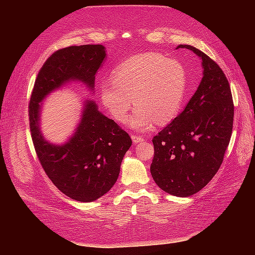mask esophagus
I'll list each match as a JSON object with an SVG mask.
<instances>
[{
    "label": "esophagus",
    "instance_id": "1",
    "mask_svg": "<svg viewBox=\"0 0 255 255\" xmlns=\"http://www.w3.org/2000/svg\"><path fill=\"white\" fill-rule=\"evenodd\" d=\"M132 139L135 143H138V142H141L143 141V137L142 136H137V135H132Z\"/></svg>",
    "mask_w": 255,
    "mask_h": 255
}]
</instances>
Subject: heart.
Returning <instances> with one entry per match:
<instances>
[{"label": "heart", "instance_id": "heart-1", "mask_svg": "<svg viewBox=\"0 0 255 255\" xmlns=\"http://www.w3.org/2000/svg\"><path fill=\"white\" fill-rule=\"evenodd\" d=\"M184 67L173 58L144 53L121 61L113 70V81L100 83V99L104 109L118 122H125L134 103L129 126L148 130L157 122L164 126L180 113L186 96Z\"/></svg>", "mask_w": 255, "mask_h": 255}]
</instances>
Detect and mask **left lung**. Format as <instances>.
I'll return each mask as SVG.
<instances>
[{"instance_id": "left-lung-1", "label": "left lung", "mask_w": 255, "mask_h": 255, "mask_svg": "<svg viewBox=\"0 0 255 255\" xmlns=\"http://www.w3.org/2000/svg\"><path fill=\"white\" fill-rule=\"evenodd\" d=\"M202 60L203 78L184 111L154 136L150 167L157 186L176 197L205 187L222 164L233 128L234 104L227 76L205 53L180 44Z\"/></svg>"}]
</instances>
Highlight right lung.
<instances>
[{
	"instance_id": "right-lung-1",
	"label": "right lung",
	"mask_w": 255,
	"mask_h": 255,
	"mask_svg": "<svg viewBox=\"0 0 255 255\" xmlns=\"http://www.w3.org/2000/svg\"><path fill=\"white\" fill-rule=\"evenodd\" d=\"M105 52L102 44L71 45L54 52L38 73L28 105L32 139L44 172L63 194L80 202L96 201L111 190L132 139L114 120L100 113L95 101L86 100L74 134L63 144H53L41 133L40 102L52 91L74 81L94 90Z\"/></svg>"
}]
</instances>
